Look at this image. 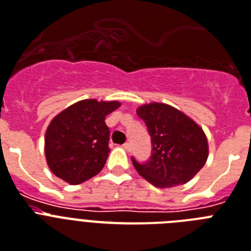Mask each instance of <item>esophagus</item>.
I'll return each mask as SVG.
<instances>
[{
    "label": "esophagus",
    "instance_id": "34e87169",
    "mask_svg": "<svg viewBox=\"0 0 251 251\" xmlns=\"http://www.w3.org/2000/svg\"><path fill=\"white\" fill-rule=\"evenodd\" d=\"M124 148H125V150L127 151V152H130V151H131V144H130V143H125V144H124Z\"/></svg>",
    "mask_w": 251,
    "mask_h": 251
}]
</instances>
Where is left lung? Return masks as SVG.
I'll use <instances>...</instances> for the list:
<instances>
[{
  "label": "left lung",
  "instance_id": "1",
  "mask_svg": "<svg viewBox=\"0 0 251 251\" xmlns=\"http://www.w3.org/2000/svg\"><path fill=\"white\" fill-rule=\"evenodd\" d=\"M136 113L151 135L152 154L132 165L146 180L158 188L185 184L203 168L209 156L206 135L192 119L164 103L140 105Z\"/></svg>",
  "mask_w": 251,
  "mask_h": 251
}]
</instances>
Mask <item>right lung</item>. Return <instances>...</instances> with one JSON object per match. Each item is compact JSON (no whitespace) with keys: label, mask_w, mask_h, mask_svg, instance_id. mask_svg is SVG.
<instances>
[{"label":"right lung","mask_w":251,"mask_h":251,"mask_svg":"<svg viewBox=\"0 0 251 251\" xmlns=\"http://www.w3.org/2000/svg\"><path fill=\"white\" fill-rule=\"evenodd\" d=\"M121 105L117 100H79L51 120L45 135V156L50 170L69 184L95 176L109 153L105 116Z\"/></svg>","instance_id":"right-lung-1"}]
</instances>
